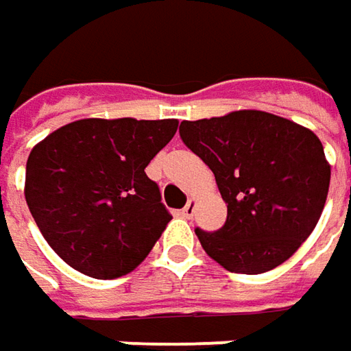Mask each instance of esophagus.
Segmentation results:
<instances>
[{
    "instance_id": "1",
    "label": "esophagus",
    "mask_w": 351,
    "mask_h": 351,
    "mask_svg": "<svg viewBox=\"0 0 351 351\" xmlns=\"http://www.w3.org/2000/svg\"><path fill=\"white\" fill-rule=\"evenodd\" d=\"M193 215H195V201H193V199H189V201H187V205L182 209V217L183 219H191Z\"/></svg>"
}]
</instances>
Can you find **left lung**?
Listing matches in <instances>:
<instances>
[{"label":"left lung","instance_id":"left-lung-1","mask_svg":"<svg viewBox=\"0 0 351 351\" xmlns=\"http://www.w3.org/2000/svg\"><path fill=\"white\" fill-rule=\"evenodd\" d=\"M183 144L215 173L226 223L195 234L215 262L256 276L289 260L322 215L330 166L318 136L265 111L183 121Z\"/></svg>","mask_w":351,"mask_h":351}]
</instances>
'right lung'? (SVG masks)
I'll list each match as a JSON object with an SVG mask.
<instances>
[{
    "label": "right lung",
    "mask_w": 351,
    "mask_h": 351,
    "mask_svg": "<svg viewBox=\"0 0 351 351\" xmlns=\"http://www.w3.org/2000/svg\"><path fill=\"white\" fill-rule=\"evenodd\" d=\"M176 130V119H82L31 150L25 199L68 265L115 279L150 254L171 215L144 168Z\"/></svg>",
    "instance_id": "add662e5"
}]
</instances>
